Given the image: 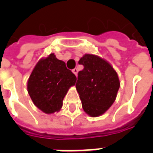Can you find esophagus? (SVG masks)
Instances as JSON below:
<instances>
[{"mask_svg": "<svg viewBox=\"0 0 153 153\" xmlns=\"http://www.w3.org/2000/svg\"><path fill=\"white\" fill-rule=\"evenodd\" d=\"M72 72H73L75 75H77V74H78V69H77V68H74V69L72 70Z\"/></svg>", "mask_w": 153, "mask_h": 153, "instance_id": "obj_1", "label": "esophagus"}]
</instances>
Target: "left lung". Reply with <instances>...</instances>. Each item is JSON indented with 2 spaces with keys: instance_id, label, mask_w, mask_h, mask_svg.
Returning a JSON list of instances; mask_svg holds the SVG:
<instances>
[{
  "instance_id": "8db88e82",
  "label": "left lung",
  "mask_w": 153,
  "mask_h": 153,
  "mask_svg": "<svg viewBox=\"0 0 153 153\" xmlns=\"http://www.w3.org/2000/svg\"><path fill=\"white\" fill-rule=\"evenodd\" d=\"M79 63L84 68L79 72L75 86L82 109L89 116H100L116 99L120 87L118 75L106 60L98 55L85 54Z\"/></svg>"
}]
</instances>
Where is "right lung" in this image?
Returning <instances> with one entry per match:
<instances>
[{
	"label": "right lung",
	"instance_id": "obj_1",
	"mask_svg": "<svg viewBox=\"0 0 153 153\" xmlns=\"http://www.w3.org/2000/svg\"><path fill=\"white\" fill-rule=\"evenodd\" d=\"M76 80L66 63L51 53L35 66L27 81V92L38 109L45 114H54L62 108L65 95Z\"/></svg>",
	"mask_w": 153,
	"mask_h": 153
}]
</instances>
